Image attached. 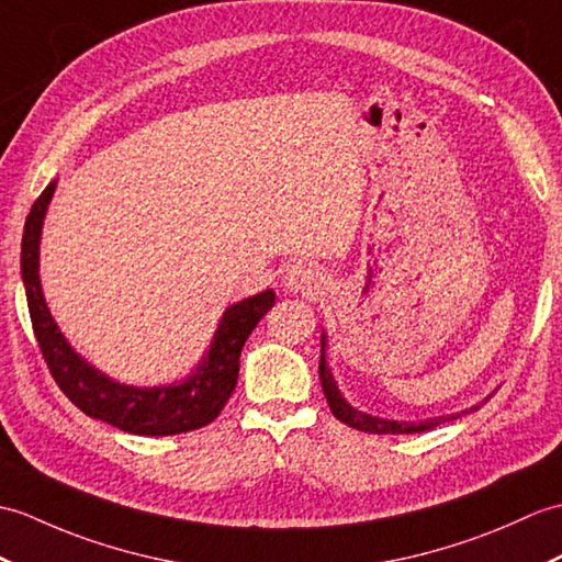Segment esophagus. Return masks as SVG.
Here are the masks:
<instances>
[{
    "mask_svg": "<svg viewBox=\"0 0 562 562\" xmlns=\"http://www.w3.org/2000/svg\"><path fill=\"white\" fill-rule=\"evenodd\" d=\"M284 286L290 292H294V294L308 296V294H316L321 290V286H323V276L313 266L296 263V266H292L290 270H286Z\"/></svg>",
    "mask_w": 562,
    "mask_h": 562,
    "instance_id": "esophagus-1",
    "label": "esophagus"
}]
</instances>
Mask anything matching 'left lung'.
Here are the masks:
<instances>
[{"instance_id": "left-lung-1", "label": "left lung", "mask_w": 562, "mask_h": 562, "mask_svg": "<svg viewBox=\"0 0 562 562\" xmlns=\"http://www.w3.org/2000/svg\"><path fill=\"white\" fill-rule=\"evenodd\" d=\"M323 351H325V337H323ZM318 378H321V385H323V393L325 400L330 404V412L335 414V419H340L342 424L363 430V434H422V430L428 428H436L446 422L458 419L462 414H450V416H438V419H426V422H387V419H378V416H369L363 412H357L355 407H349L347 400L340 395V390H337L333 375L328 371V363H325V357L321 355V363H318ZM479 409V407H474ZM472 412V409H469ZM467 414V412H464Z\"/></svg>"}]
</instances>
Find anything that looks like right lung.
<instances>
[{
  "instance_id": "1",
  "label": "right lung",
  "mask_w": 562,
  "mask_h": 562,
  "mask_svg": "<svg viewBox=\"0 0 562 562\" xmlns=\"http://www.w3.org/2000/svg\"><path fill=\"white\" fill-rule=\"evenodd\" d=\"M55 187V181H49L25 217L21 272L35 340L61 393L90 419L108 422L136 436H177L217 419L237 385L239 355L246 337L276 304V292L266 290L229 306L220 321L207 357L195 373L179 385L128 387L114 383L69 347L43 299L41 278H37V256H41L37 246H41L43 217Z\"/></svg>"
}]
</instances>
